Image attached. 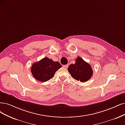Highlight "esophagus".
I'll use <instances>...</instances> for the list:
<instances>
[{
    "mask_svg": "<svg viewBox=\"0 0 125 125\" xmlns=\"http://www.w3.org/2000/svg\"><path fill=\"white\" fill-rule=\"evenodd\" d=\"M63 66V67H64L65 68H67L68 67V65H64Z\"/></svg>",
    "mask_w": 125,
    "mask_h": 125,
    "instance_id": "esophagus-1",
    "label": "esophagus"
}]
</instances>
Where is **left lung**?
Returning a JSON list of instances; mask_svg holds the SVG:
<instances>
[{"instance_id":"obj_1","label":"left lung","mask_w":125,"mask_h":125,"mask_svg":"<svg viewBox=\"0 0 125 125\" xmlns=\"http://www.w3.org/2000/svg\"><path fill=\"white\" fill-rule=\"evenodd\" d=\"M68 71L73 79L82 82L88 81L93 75L91 65L79 57L76 59L75 64L69 66Z\"/></svg>"}]
</instances>
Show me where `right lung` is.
<instances>
[{
	"instance_id": "1",
	"label": "right lung",
	"mask_w": 125,
	"mask_h": 125,
	"mask_svg": "<svg viewBox=\"0 0 125 125\" xmlns=\"http://www.w3.org/2000/svg\"><path fill=\"white\" fill-rule=\"evenodd\" d=\"M61 67L59 62L45 57L32 64L31 71L36 80L46 82L52 78L55 73Z\"/></svg>"
}]
</instances>
